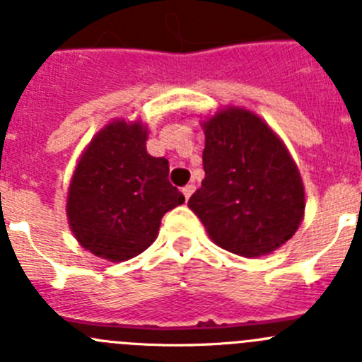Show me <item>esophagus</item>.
<instances>
[{"label":"esophagus","instance_id":"34e87169","mask_svg":"<svg viewBox=\"0 0 362 362\" xmlns=\"http://www.w3.org/2000/svg\"><path fill=\"white\" fill-rule=\"evenodd\" d=\"M194 190H196V187H194V185H187V187H183V196H185V199H190V196L192 194H194Z\"/></svg>","mask_w":362,"mask_h":362}]
</instances>
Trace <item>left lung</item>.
Returning <instances> with one entry per match:
<instances>
[{"instance_id":"1","label":"left lung","mask_w":362,"mask_h":362,"mask_svg":"<svg viewBox=\"0 0 362 362\" xmlns=\"http://www.w3.org/2000/svg\"><path fill=\"white\" fill-rule=\"evenodd\" d=\"M204 130L199 190L188 209L214 243L243 257H261L292 239L305 217V185L279 136L241 107L201 121Z\"/></svg>"}]
</instances>
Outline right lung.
Wrapping results in <instances>:
<instances>
[{
    "instance_id": "obj_1",
    "label": "right lung",
    "mask_w": 362,
    "mask_h": 362,
    "mask_svg": "<svg viewBox=\"0 0 362 362\" xmlns=\"http://www.w3.org/2000/svg\"><path fill=\"white\" fill-rule=\"evenodd\" d=\"M148 127L114 119L79 156L66 196L74 238L90 254L121 263L145 252L161 217L185 203L168 181V161L146 152Z\"/></svg>"
}]
</instances>
